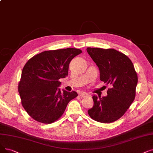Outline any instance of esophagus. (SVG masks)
<instances>
[{
    "label": "esophagus",
    "instance_id": "1",
    "mask_svg": "<svg viewBox=\"0 0 153 153\" xmlns=\"http://www.w3.org/2000/svg\"><path fill=\"white\" fill-rule=\"evenodd\" d=\"M79 95H80V96L81 97H86L89 96V94H88V93L83 92H81L80 93H79Z\"/></svg>",
    "mask_w": 153,
    "mask_h": 153
}]
</instances>
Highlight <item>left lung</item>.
<instances>
[{
    "label": "left lung",
    "mask_w": 153,
    "mask_h": 153,
    "mask_svg": "<svg viewBox=\"0 0 153 153\" xmlns=\"http://www.w3.org/2000/svg\"><path fill=\"white\" fill-rule=\"evenodd\" d=\"M86 50L98 66L100 80L112 86L107 96H92L94 105L88 112L96 121L114 122L124 114L135 99L137 75L134 65L127 56L113 49Z\"/></svg>",
    "instance_id": "8db88e82"
}]
</instances>
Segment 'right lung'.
I'll return each instance as SVG.
<instances>
[{"label": "right lung", "instance_id": "1", "mask_svg": "<svg viewBox=\"0 0 153 153\" xmlns=\"http://www.w3.org/2000/svg\"><path fill=\"white\" fill-rule=\"evenodd\" d=\"M82 51L75 48L45 51L33 56L22 71L18 91L23 108L35 121L51 124L60 118L75 91L61 92L59 79L68 75L72 59Z\"/></svg>", "mask_w": 153, "mask_h": 153}]
</instances>
